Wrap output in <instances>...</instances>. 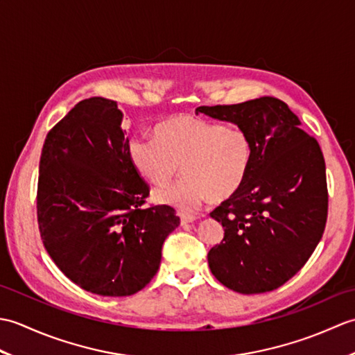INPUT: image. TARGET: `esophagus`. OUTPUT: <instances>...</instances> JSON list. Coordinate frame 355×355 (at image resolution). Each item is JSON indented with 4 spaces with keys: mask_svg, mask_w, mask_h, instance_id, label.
<instances>
[{
    "mask_svg": "<svg viewBox=\"0 0 355 355\" xmlns=\"http://www.w3.org/2000/svg\"><path fill=\"white\" fill-rule=\"evenodd\" d=\"M180 220H182V224H189V223L195 221V216H193V215H189V214L180 212Z\"/></svg>",
    "mask_w": 355,
    "mask_h": 355,
    "instance_id": "34e87169",
    "label": "esophagus"
}]
</instances>
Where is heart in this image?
I'll return each mask as SVG.
<instances>
[{
	"label": "heart",
	"instance_id": "1",
	"mask_svg": "<svg viewBox=\"0 0 355 355\" xmlns=\"http://www.w3.org/2000/svg\"><path fill=\"white\" fill-rule=\"evenodd\" d=\"M128 157L150 184L168 186L182 164L184 177L157 192L155 198L182 210H193L207 198L221 202L244 186L252 168L254 145L243 128L180 114L155 128V139L135 135L128 143Z\"/></svg>",
	"mask_w": 355,
	"mask_h": 355
}]
</instances>
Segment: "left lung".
<instances>
[{
    "mask_svg": "<svg viewBox=\"0 0 355 355\" xmlns=\"http://www.w3.org/2000/svg\"><path fill=\"white\" fill-rule=\"evenodd\" d=\"M198 112L243 128L254 145L244 186L210 212L224 227L223 241L207 254L210 271L243 294L276 290L305 266L325 230L322 149L276 97L198 107Z\"/></svg>",
    "mask_w": 355,
    "mask_h": 355,
    "instance_id": "left-lung-1",
    "label": "left lung"
}]
</instances>
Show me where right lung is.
Returning a JSON list of instances; mask_svg holds the SVG:
<instances>
[{
	"label": "right lung",
	"mask_w": 355,
	"mask_h": 355,
	"mask_svg": "<svg viewBox=\"0 0 355 355\" xmlns=\"http://www.w3.org/2000/svg\"><path fill=\"white\" fill-rule=\"evenodd\" d=\"M117 102L80 101L45 137L36 214L45 250L80 288L122 297L160 267L180 224L171 206H149V186L128 157Z\"/></svg>",
	"instance_id": "obj_1"
}]
</instances>
